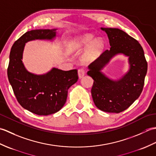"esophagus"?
I'll list each match as a JSON object with an SVG mask.
<instances>
[{
	"label": "esophagus",
	"mask_w": 156,
	"mask_h": 156,
	"mask_svg": "<svg viewBox=\"0 0 156 156\" xmlns=\"http://www.w3.org/2000/svg\"><path fill=\"white\" fill-rule=\"evenodd\" d=\"M78 76H79V78H81L83 77L85 74V69L83 68H79L78 69Z\"/></svg>",
	"instance_id": "obj_1"
}]
</instances>
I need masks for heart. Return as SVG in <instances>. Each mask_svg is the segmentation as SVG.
I'll return each instance as SVG.
<instances>
[{"instance_id": "heart-1", "label": "heart", "mask_w": 156, "mask_h": 156, "mask_svg": "<svg viewBox=\"0 0 156 156\" xmlns=\"http://www.w3.org/2000/svg\"><path fill=\"white\" fill-rule=\"evenodd\" d=\"M93 35L90 34L85 35L80 38L76 39L72 44V49L76 50V49L85 47L90 44L87 51V55L90 58L95 57L101 52L102 47H103V42L99 39H94V40H93Z\"/></svg>"}]
</instances>
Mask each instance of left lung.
Listing matches in <instances>:
<instances>
[{"label": "left lung", "mask_w": 156, "mask_h": 156, "mask_svg": "<svg viewBox=\"0 0 156 156\" xmlns=\"http://www.w3.org/2000/svg\"><path fill=\"white\" fill-rule=\"evenodd\" d=\"M108 35L111 48L88 66L87 74L94 80L91 89L92 99L100 110L119 113L126 110L140 97L143 90L147 63L144 49L135 39L121 29L101 28ZM123 53L129 56L130 68L119 81H113L100 72L114 55Z\"/></svg>", "instance_id": "8db88e82"}]
</instances>
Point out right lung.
<instances>
[{"label":"right lung","mask_w":156,"mask_h":156,"mask_svg":"<svg viewBox=\"0 0 156 156\" xmlns=\"http://www.w3.org/2000/svg\"><path fill=\"white\" fill-rule=\"evenodd\" d=\"M56 29H35L26 32L12 45L7 68L9 81L22 107L38 115L59 111L66 103L69 88L78 81V70L53 68L44 75H35L22 62L25 43L34 39H52Z\"/></svg>","instance_id":"obj_1"}]
</instances>
